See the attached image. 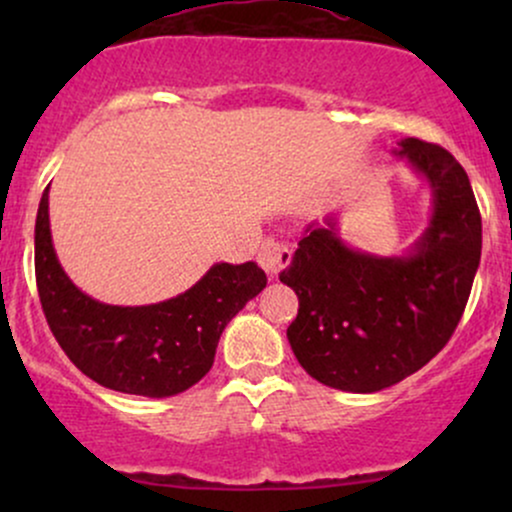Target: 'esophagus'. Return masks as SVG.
<instances>
[{
    "label": "esophagus",
    "mask_w": 512,
    "mask_h": 512,
    "mask_svg": "<svg viewBox=\"0 0 512 512\" xmlns=\"http://www.w3.org/2000/svg\"><path fill=\"white\" fill-rule=\"evenodd\" d=\"M257 262L269 276H276L281 269H286L291 264V250L289 245L279 243V240L267 238L262 243L260 252H257Z\"/></svg>",
    "instance_id": "obj_1"
}]
</instances>
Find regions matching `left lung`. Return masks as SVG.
<instances>
[{"label": "left lung", "instance_id": "8db88e82", "mask_svg": "<svg viewBox=\"0 0 512 512\" xmlns=\"http://www.w3.org/2000/svg\"><path fill=\"white\" fill-rule=\"evenodd\" d=\"M399 156L424 175L433 216L407 257L351 250L310 223L279 274L298 296L286 337L305 373L344 392H378L448 344L481 260V214L467 173L443 146L407 137Z\"/></svg>", "mask_w": 512, "mask_h": 512}]
</instances>
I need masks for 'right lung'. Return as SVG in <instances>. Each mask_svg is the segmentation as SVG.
<instances>
[{
    "label": "right lung",
    "mask_w": 512,
    "mask_h": 512,
    "mask_svg": "<svg viewBox=\"0 0 512 512\" xmlns=\"http://www.w3.org/2000/svg\"><path fill=\"white\" fill-rule=\"evenodd\" d=\"M48 190L35 219V281L45 320L69 361L125 395L173 397L199 383L214 366L221 332L267 286V274L255 262H221L170 301L137 308L98 303L76 289L57 260Z\"/></svg>",
    "instance_id": "1"
}]
</instances>
